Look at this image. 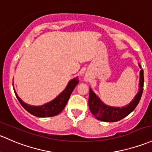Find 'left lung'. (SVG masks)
<instances>
[{"label": "left lung", "mask_w": 152, "mask_h": 152, "mask_svg": "<svg viewBox=\"0 0 152 152\" xmlns=\"http://www.w3.org/2000/svg\"><path fill=\"white\" fill-rule=\"evenodd\" d=\"M140 68V65L139 64ZM143 82H144V77H143V71L141 70L140 72V83H139V91L135 95L133 100L129 103V105L122 108H116V107H111L106 105L98 97L92 92L91 89H89V108L91 113L97 118L98 120L103 121L106 122H117L121 120L123 118L129 115L136 108L139 103L140 97L143 90Z\"/></svg>", "instance_id": "obj_1"}]
</instances>
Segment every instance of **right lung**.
Listing matches in <instances>:
<instances>
[{
	"label": "right lung",
	"mask_w": 152,
	"mask_h": 152,
	"mask_svg": "<svg viewBox=\"0 0 152 152\" xmlns=\"http://www.w3.org/2000/svg\"><path fill=\"white\" fill-rule=\"evenodd\" d=\"M79 82V81L78 77L71 79L67 85L66 88L64 89L55 100L41 106H33V105L26 104L18 97L15 91H14V93L22 106L30 114L38 117H49V116H56L63 111L69 100V97L71 96L73 89L76 87Z\"/></svg>",
	"instance_id": "obj_1"
}]
</instances>
